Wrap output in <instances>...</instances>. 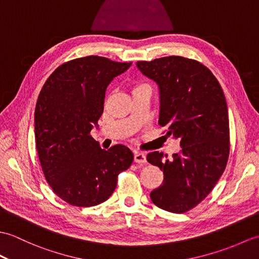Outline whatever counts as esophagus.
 Wrapping results in <instances>:
<instances>
[{"label": "esophagus", "instance_id": "34e87169", "mask_svg": "<svg viewBox=\"0 0 259 259\" xmlns=\"http://www.w3.org/2000/svg\"><path fill=\"white\" fill-rule=\"evenodd\" d=\"M134 160L137 163H146L147 162V159H146V155L144 152H140V151H136L135 155H134Z\"/></svg>", "mask_w": 259, "mask_h": 259}]
</instances>
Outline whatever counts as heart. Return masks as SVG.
<instances>
[{
  "instance_id": "1",
  "label": "heart",
  "mask_w": 259,
  "mask_h": 259,
  "mask_svg": "<svg viewBox=\"0 0 259 259\" xmlns=\"http://www.w3.org/2000/svg\"><path fill=\"white\" fill-rule=\"evenodd\" d=\"M142 85H144V84H142ZM142 85H138V87H137V88H139V87H142Z\"/></svg>"
}]
</instances>
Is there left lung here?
<instances>
[{"instance_id":"left-lung-1","label":"left lung","mask_w":259,"mask_h":259,"mask_svg":"<svg viewBox=\"0 0 259 259\" xmlns=\"http://www.w3.org/2000/svg\"><path fill=\"white\" fill-rule=\"evenodd\" d=\"M137 68L159 89V120L181 150L171 159L162 152L147 160L163 172L162 185L150 192L152 202L170 212L190 210L209 195L226 168L229 120L226 99L211 71L183 57L138 61Z\"/></svg>"}]
</instances>
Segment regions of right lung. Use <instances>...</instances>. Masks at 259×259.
I'll use <instances>...</instances> for the list:
<instances>
[{"label": "right lung", "mask_w": 259, "mask_h": 259, "mask_svg": "<svg viewBox=\"0 0 259 259\" xmlns=\"http://www.w3.org/2000/svg\"><path fill=\"white\" fill-rule=\"evenodd\" d=\"M131 62L89 56L60 65L38 95L34 112L35 144L48 184L72 206L106 201L118 175L134 161L129 148L101 149L90 136L98 129L108 85Z\"/></svg>", "instance_id": "right-lung-1"}]
</instances>
